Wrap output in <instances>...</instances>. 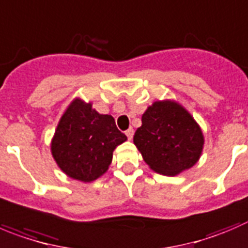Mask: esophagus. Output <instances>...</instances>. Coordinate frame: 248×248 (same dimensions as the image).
Masks as SVG:
<instances>
[{"mask_svg":"<svg viewBox=\"0 0 248 248\" xmlns=\"http://www.w3.org/2000/svg\"><path fill=\"white\" fill-rule=\"evenodd\" d=\"M133 133H135V131H133V128H132V127L126 131V136H127V138H128L129 140H131L132 137H133Z\"/></svg>","mask_w":248,"mask_h":248,"instance_id":"1","label":"esophagus"}]
</instances>
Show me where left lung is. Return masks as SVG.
I'll use <instances>...</instances> for the list:
<instances>
[{"mask_svg":"<svg viewBox=\"0 0 248 248\" xmlns=\"http://www.w3.org/2000/svg\"><path fill=\"white\" fill-rule=\"evenodd\" d=\"M133 142L153 170L175 176L197 163L204 138L181 105L165 100L155 101L143 113Z\"/></svg>","mask_w":248,"mask_h":248,"instance_id":"8db88e82","label":"left lung"}]
</instances>
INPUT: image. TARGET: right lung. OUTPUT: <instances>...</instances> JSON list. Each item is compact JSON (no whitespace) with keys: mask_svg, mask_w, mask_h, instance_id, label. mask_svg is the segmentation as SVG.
Here are the masks:
<instances>
[{"mask_svg":"<svg viewBox=\"0 0 248 248\" xmlns=\"http://www.w3.org/2000/svg\"><path fill=\"white\" fill-rule=\"evenodd\" d=\"M126 140L111 115H101L92 104L76 99L60 120L51 152L66 175L92 182L106 172L113 149Z\"/></svg>","mask_w":248,"mask_h":248,"instance_id":"add662e5","label":"right lung"}]
</instances>
